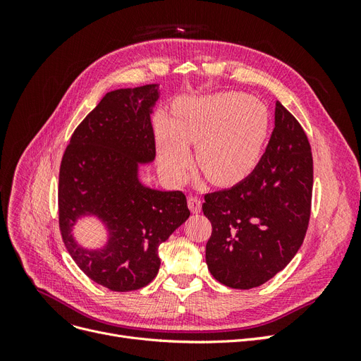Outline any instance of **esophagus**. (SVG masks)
<instances>
[{"label":"esophagus","instance_id":"1","mask_svg":"<svg viewBox=\"0 0 361 361\" xmlns=\"http://www.w3.org/2000/svg\"><path fill=\"white\" fill-rule=\"evenodd\" d=\"M188 207L192 214H199L202 209V202L197 195H188Z\"/></svg>","mask_w":361,"mask_h":361}]
</instances>
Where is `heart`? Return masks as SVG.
Here are the masks:
<instances>
[{
    "mask_svg": "<svg viewBox=\"0 0 361 361\" xmlns=\"http://www.w3.org/2000/svg\"><path fill=\"white\" fill-rule=\"evenodd\" d=\"M268 111L244 93H220L182 99L173 110V122L157 118L159 159L174 182L191 169L188 145H197V162L212 182H238L257 162L268 134Z\"/></svg>",
    "mask_w": 361,
    "mask_h": 361,
    "instance_id": "obj_1",
    "label": "heart"
}]
</instances>
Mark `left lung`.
<instances>
[{"label":"left lung","instance_id":"8db88e82","mask_svg":"<svg viewBox=\"0 0 361 361\" xmlns=\"http://www.w3.org/2000/svg\"><path fill=\"white\" fill-rule=\"evenodd\" d=\"M313 158L304 129L276 104V126L256 169L235 187L204 194L212 224L206 264L232 289L264 285L285 268L307 232Z\"/></svg>","mask_w":361,"mask_h":361}]
</instances>
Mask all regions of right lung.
Returning a JSON list of instances; mask_svg holds the SVG:
<instances>
[{
	"instance_id": "1",
	"label": "right lung",
	"mask_w": 361,
	"mask_h": 361,
	"mask_svg": "<svg viewBox=\"0 0 361 361\" xmlns=\"http://www.w3.org/2000/svg\"><path fill=\"white\" fill-rule=\"evenodd\" d=\"M155 84L106 93L76 126L59 174L63 243L84 274L116 292L145 288L159 271V245L190 216L182 191H157L138 180V164L154 161L150 123ZM99 216L111 239L85 250L70 232L75 218Z\"/></svg>"
}]
</instances>
